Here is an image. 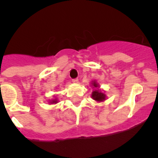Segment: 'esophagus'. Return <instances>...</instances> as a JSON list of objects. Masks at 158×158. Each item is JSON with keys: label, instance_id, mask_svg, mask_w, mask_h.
Instances as JSON below:
<instances>
[{"label": "esophagus", "instance_id": "obj_1", "mask_svg": "<svg viewBox=\"0 0 158 158\" xmlns=\"http://www.w3.org/2000/svg\"><path fill=\"white\" fill-rule=\"evenodd\" d=\"M72 82H75V83H77V82H79V79L76 78V79H72Z\"/></svg>", "mask_w": 158, "mask_h": 158}]
</instances>
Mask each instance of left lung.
I'll return each instance as SVG.
<instances>
[{
  "mask_svg": "<svg viewBox=\"0 0 158 158\" xmlns=\"http://www.w3.org/2000/svg\"><path fill=\"white\" fill-rule=\"evenodd\" d=\"M94 86H95V87H97V85L96 82H94ZM92 97L94 98V100H95V101H102L105 99V95H104L103 93H101V91L95 90L93 92Z\"/></svg>",
  "mask_w": 158,
  "mask_h": 158,
  "instance_id": "left-lung-1",
  "label": "left lung"
}]
</instances>
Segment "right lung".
I'll return each mask as SVG.
<instances>
[{
  "label": "right lung",
  "instance_id": "add662e5",
  "mask_svg": "<svg viewBox=\"0 0 158 158\" xmlns=\"http://www.w3.org/2000/svg\"><path fill=\"white\" fill-rule=\"evenodd\" d=\"M54 102L56 103V102H57V101H53V103H54Z\"/></svg>",
  "mask_w": 158,
  "mask_h": 158
}]
</instances>
